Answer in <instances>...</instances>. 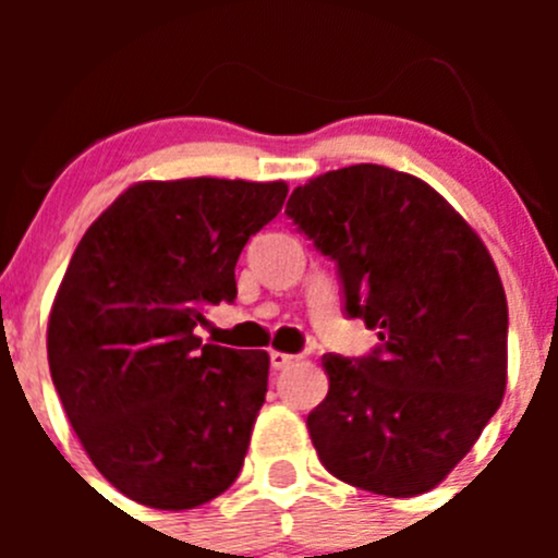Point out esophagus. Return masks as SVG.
<instances>
[{"instance_id": "esophagus-1", "label": "esophagus", "mask_w": 558, "mask_h": 558, "mask_svg": "<svg viewBox=\"0 0 558 558\" xmlns=\"http://www.w3.org/2000/svg\"><path fill=\"white\" fill-rule=\"evenodd\" d=\"M269 362H272L275 369H286L289 364L296 362V356H291V353H283V351H272L269 353Z\"/></svg>"}]
</instances>
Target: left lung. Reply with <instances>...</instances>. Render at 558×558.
Segmentation results:
<instances>
[{
    "instance_id": "8db88e82",
    "label": "left lung",
    "mask_w": 558,
    "mask_h": 558,
    "mask_svg": "<svg viewBox=\"0 0 558 558\" xmlns=\"http://www.w3.org/2000/svg\"><path fill=\"white\" fill-rule=\"evenodd\" d=\"M286 216L337 264L369 356L326 353L307 415L320 464L386 497L435 488L470 453L508 384V300L492 253L424 180L353 165L296 185Z\"/></svg>"
}]
</instances>
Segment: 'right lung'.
Wrapping results in <instances>:
<instances>
[{"label": "right lung", "mask_w": 558, "mask_h": 558, "mask_svg": "<svg viewBox=\"0 0 558 558\" xmlns=\"http://www.w3.org/2000/svg\"><path fill=\"white\" fill-rule=\"evenodd\" d=\"M289 185L134 183L88 227L48 320L50 378L77 440L129 499L191 510L238 481L264 404L267 351L202 345L234 302L243 247Z\"/></svg>", "instance_id": "1"}]
</instances>
